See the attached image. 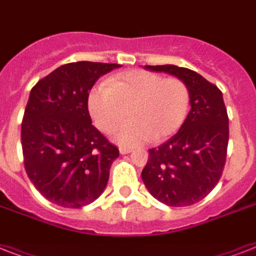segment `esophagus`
Segmentation results:
<instances>
[{
    "instance_id": "1",
    "label": "esophagus",
    "mask_w": 256,
    "mask_h": 256,
    "mask_svg": "<svg viewBox=\"0 0 256 256\" xmlns=\"http://www.w3.org/2000/svg\"><path fill=\"white\" fill-rule=\"evenodd\" d=\"M118 150H120V154H122V155H126V154H130V148H126V146H120Z\"/></svg>"
}]
</instances>
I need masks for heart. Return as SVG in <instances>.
Masks as SVG:
<instances>
[{
	"instance_id": "b5f03b06",
	"label": "heart",
	"mask_w": 256,
	"mask_h": 256,
	"mask_svg": "<svg viewBox=\"0 0 256 256\" xmlns=\"http://www.w3.org/2000/svg\"><path fill=\"white\" fill-rule=\"evenodd\" d=\"M190 89L176 77L164 78L150 70H130L90 90L88 110L101 132L114 134V142L136 146L150 140L160 142L182 128L190 110Z\"/></svg>"
}]
</instances>
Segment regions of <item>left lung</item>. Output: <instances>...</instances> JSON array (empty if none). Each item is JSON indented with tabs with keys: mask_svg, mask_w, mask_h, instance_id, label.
<instances>
[{
	"mask_svg": "<svg viewBox=\"0 0 256 256\" xmlns=\"http://www.w3.org/2000/svg\"><path fill=\"white\" fill-rule=\"evenodd\" d=\"M184 81L190 89L191 110L168 142L150 148L142 171L146 190L170 207L198 203L220 179L228 146V116L223 94L199 73L176 65H146Z\"/></svg>",
	"mask_w": 256,
	"mask_h": 256,
	"instance_id": "left-lung-1",
	"label": "left lung"
}]
</instances>
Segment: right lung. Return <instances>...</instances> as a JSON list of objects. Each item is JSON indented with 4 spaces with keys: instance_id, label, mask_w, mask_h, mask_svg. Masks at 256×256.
Returning <instances> with one entry per match:
<instances>
[{
    "instance_id": "right-lung-1",
    "label": "right lung",
    "mask_w": 256,
    "mask_h": 256,
    "mask_svg": "<svg viewBox=\"0 0 256 256\" xmlns=\"http://www.w3.org/2000/svg\"><path fill=\"white\" fill-rule=\"evenodd\" d=\"M118 64L61 65L32 88L22 124L24 164L40 194L64 208H81L106 190L118 146L92 126L89 90Z\"/></svg>"
}]
</instances>
